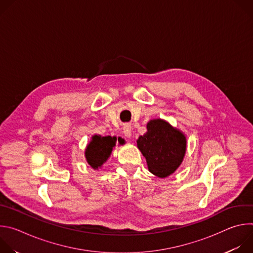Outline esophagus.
<instances>
[{
    "label": "esophagus",
    "instance_id": "34e87169",
    "mask_svg": "<svg viewBox=\"0 0 253 253\" xmlns=\"http://www.w3.org/2000/svg\"><path fill=\"white\" fill-rule=\"evenodd\" d=\"M123 133H124L125 137H127V138H130V137H131V126H130L129 124L124 125V127H123Z\"/></svg>",
    "mask_w": 253,
    "mask_h": 253
}]
</instances>
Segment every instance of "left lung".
I'll list each match as a JSON object with an SVG mask.
<instances>
[{
    "mask_svg": "<svg viewBox=\"0 0 253 253\" xmlns=\"http://www.w3.org/2000/svg\"><path fill=\"white\" fill-rule=\"evenodd\" d=\"M137 146L146 158L149 171L164 178L181 164L186 151V138L167 122L156 119L147 124V132L139 137Z\"/></svg>",
    "mask_w": 253,
    "mask_h": 253,
    "instance_id": "obj_1",
    "label": "left lung"
}]
</instances>
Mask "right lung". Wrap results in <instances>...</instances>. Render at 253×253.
<instances>
[{"mask_svg": "<svg viewBox=\"0 0 253 253\" xmlns=\"http://www.w3.org/2000/svg\"><path fill=\"white\" fill-rule=\"evenodd\" d=\"M119 143H121L118 138ZM117 138L111 136L101 137L100 135H94L92 137V141L88 144L85 156L87 162L93 167L97 169L100 167L110 156L113 147L116 145Z\"/></svg>", "mask_w": 253, "mask_h": 253, "instance_id": "add662e5", "label": "right lung"}]
</instances>
